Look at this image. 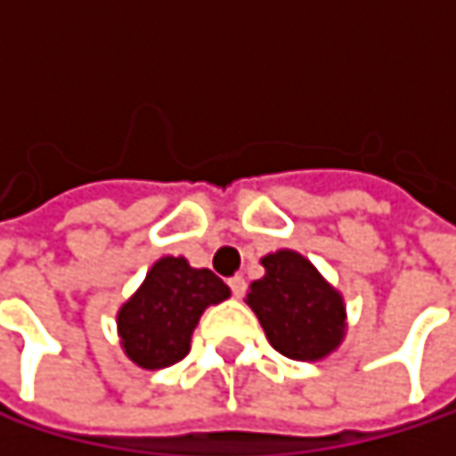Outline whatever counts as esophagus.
Listing matches in <instances>:
<instances>
[{
    "label": "esophagus",
    "instance_id": "1",
    "mask_svg": "<svg viewBox=\"0 0 456 456\" xmlns=\"http://www.w3.org/2000/svg\"><path fill=\"white\" fill-rule=\"evenodd\" d=\"M229 288H232V296H234V298H242V293H245V280L237 274V277L229 280Z\"/></svg>",
    "mask_w": 456,
    "mask_h": 456
}]
</instances>
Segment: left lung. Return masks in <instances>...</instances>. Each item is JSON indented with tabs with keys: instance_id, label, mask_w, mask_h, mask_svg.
I'll list each match as a JSON object with an SVG mask.
<instances>
[{
	"instance_id": "left-lung-1",
	"label": "left lung",
	"mask_w": 456,
	"mask_h": 456,
	"mask_svg": "<svg viewBox=\"0 0 456 456\" xmlns=\"http://www.w3.org/2000/svg\"><path fill=\"white\" fill-rule=\"evenodd\" d=\"M245 304L258 317L272 348L296 362H319L346 338V301L301 253L282 248L261 258Z\"/></svg>"
}]
</instances>
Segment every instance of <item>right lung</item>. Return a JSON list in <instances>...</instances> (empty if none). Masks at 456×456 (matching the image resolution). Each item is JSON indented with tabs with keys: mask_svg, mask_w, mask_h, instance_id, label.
<instances>
[{
	"mask_svg": "<svg viewBox=\"0 0 456 456\" xmlns=\"http://www.w3.org/2000/svg\"><path fill=\"white\" fill-rule=\"evenodd\" d=\"M229 298V288L184 256L158 258L134 296L116 314L124 354L142 370H163L190 354V340L208 306Z\"/></svg>",
	"mask_w": 456,
	"mask_h": 456,
	"instance_id": "add662e5",
	"label": "right lung"
}]
</instances>
